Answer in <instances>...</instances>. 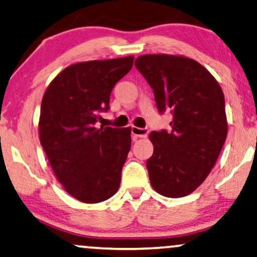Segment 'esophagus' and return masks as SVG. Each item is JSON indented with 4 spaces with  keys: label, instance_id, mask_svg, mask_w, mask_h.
<instances>
[{
    "label": "esophagus",
    "instance_id": "esophagus-1",
    "mask_svg": "<svg viewBox=\"0 0 257 257\" xmlns=\"http://www.w3.org/2000/svg\"><path fill=\"white\" fill-rule=\"evenodd\" d=\"M148 129L139 128V126H132V134L134 139H145L148 136Z\"/></svg>",
    "mask_w": 257,
    "mask_h": 257
}]
</instances>
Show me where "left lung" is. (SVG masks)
Returning a JSON list of instances; mask_svg holds the SVG:
<instances>
[{
    "instance_id": "obj_1",
    "label": "left lung",
    "mask_w": 257,
    "mask_h": 257,
    "mask_svg": "<svg viewBox=\"0 0 257 257\" xmlns=\"http://www.w3.org/2000/svg\"><path fill=\"white\" fill-rule=\"evenodd\" d=\"M135 66L153 89L159 111L173 113L170 132L149 134V180L161 196L185 197L206 179L225 142L223 91L203 65L183 56L145 54Z\"/></svg>"
}]
</instances>
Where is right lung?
<instances>
[{
	"label": "right lung",
	"instance_id": "obj_1",
	"mask_svg": "<svg viewBox=\"0 0 257 257\" xmlns=\"http://www.w3.org/2000/svg\"><path fill=\"white\" fill-rule=\"evenodd\" d=\"M134 57L70 65L50 83L41 102L39 138L65 191L87 204L117 192L131 151V128H96L109 109L115 84L133 67Z\"/></svg>",
	"mask_w": 257,
	"mask_h": 257
}]
</instances>
